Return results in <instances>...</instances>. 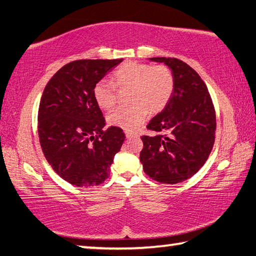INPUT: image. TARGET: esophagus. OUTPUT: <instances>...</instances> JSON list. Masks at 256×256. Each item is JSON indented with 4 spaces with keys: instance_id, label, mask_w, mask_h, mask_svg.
Wrapping results in <instances>:
<instances>
[{
    "instance_id": "34e87169",
    "label": "esophagus",
    "mask_w": 256,
    "mask_h": 256,
    "mask_svg": "<svg viewBox=\"0 0 256 256\" xmlns=\"http://www.w3.org/2000/svg\"><path fill=\"white\" fill-rule=\"evenodd\" d=\"M138 136L136 133H134V132H131V131H125V136H126L128 138H132V136Z\"/></svg>"
}]
</instances>
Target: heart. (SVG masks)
Instances as JSON below:
<instances>
[{
  "mask_svg": "<svg viewBox=\"0 0 256 256\" xmlns=\"http://www.w3.org/2000/svg\"><path fill=\"white\" fill-rule=\"evenodd\" d=\"M112 81L100 80L94 86V97L99 106L110 110L118 102V88H130L132 104L118 107L108 115L114 126L133 130L144 122L148 110L151 114L162 112L174 92L175 78L167 66L128 60L112 72Z\"/></svg>",
  "mask_w": 256,
  "mask_h": 256,
  "instance_id": "heart-1",
  "label": "heart"
}]
</instances>
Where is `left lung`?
I'll list each match as a JSON object with an SVG mask.
<instances>
[{
    "label": "left lung",
    "instance_id": "1",
    "mask_svg": "<svg viewBox=\"0 0 256 256\" xmlns=\"http://www.w3.org/2000/svg\"><path fill=\"white\" fill-rule=\"evenodd\" d=\"M170 68L175 86L170 102L151 118L142 136L140 162L150 178L176 184L196 174L214 144L216 110L204 81L194 68L175 58H152Z\"/></svg>",
    "mask_w": 256,
    "mask_h": 256
}]
</instances>
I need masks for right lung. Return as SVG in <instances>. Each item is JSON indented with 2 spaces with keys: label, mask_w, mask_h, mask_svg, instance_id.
I'll return each instance as SVG.
<instances>
[{
  "label": "right lung",
  "mask_w": 256,
  "mask_h": 256,
  "mask_svg": "<svg viewBox=\"0 0 256 256\" xmlns=\"http://www.w3.org/2000/svg\"><path fill=\"white\" fill-rule=\"evenodd\" d=\"M120 60H78L50 78L38 108V136L54 172L72 185L105 182L125 140L123 130L105 126L94 86Z\"/></svg>",
  "instance_id": "right-lung-1"
}]
</instances>
